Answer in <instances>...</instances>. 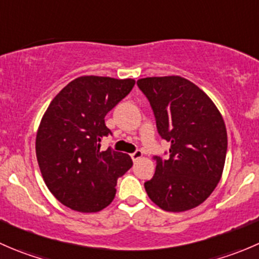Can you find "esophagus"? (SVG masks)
<instances>
[{"label": "esophagus", "mask_w": 259, "mask_h": 259, "mask_svg": "<svg viewBox=\"0 0 259 259\" xmlns=\"http://www.w3.org/2000/svg\"><path fill=\"white\" fill-rule=\"evenodd\" d=\"M130 156H132L133 160L137 161V160H139L140 158H143V151H142V150H139V149H138V150H135L134 153L130 154Z\"/></svg>", "instance_id": "esophagus-1"}]
</instances>
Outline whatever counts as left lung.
Segmentation results:
<instances>
[{
    "instance_id": "obj_1",
    "label": "left lung",
    "mask_w": 259,
    "mask_h": 259,
    "mask_svg": "<svg viewBox=\"0 0 259 259\" xmlns=\"http://www.w3.org/2000/svg\"><path fill=\"white\" fill-rule=\"evenodd\" d=\"M137 83L150 103L159 135L170 143L168 159L155 156L146 193L166 211L198 207L223 173L228 143L223 117L209 96L184 77H145Z\"/></svg>"
}]
</instances>
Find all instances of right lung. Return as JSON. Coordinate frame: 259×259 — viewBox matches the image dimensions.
Wrapping results in <instances>:
<instances>
[{
	"label": "right lung",
	"mask_w": 259,
	"mask_h": 259,
	"mask_svg": "<svg viewBox=\"0 0 259 259\" xmlns=\"http://www.w3.org/2000/svg\"><path fill=\"white\" fill-rule=\"evenodd\" d=\"M133 79L81 76L50 103L36 135V156L49 190L71 209L93 213L113 202L117 178L133 165L127 154L101 140L105 116L132 91Z\"/></svg>",
	"instance_id": "add662e5"
}]
</instances>
